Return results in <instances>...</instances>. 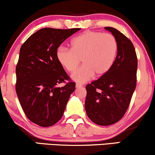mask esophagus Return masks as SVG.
I'll return each instance as SVG.
<instances>
[{"label":"esophagus","mask_w":155,"mask_h":155,"mask_svg":"<svg viewBox=\"0 0 155 155\" xmlns=\"http://www.w3.org/2000/svg\"><path fill=\"white\" fill-rule=\"evenodd\" d=\"M82 86V84H79V83H77V84H76V85H75L76 88H79V87H81Z\"/></svg>","instance_id":"esophagus-1"}]
</instances>
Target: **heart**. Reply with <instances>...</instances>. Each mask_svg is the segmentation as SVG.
Instances as JSON below:
<instances>
[{
  "instance_id": "obj_1",
  "label": "heart",
  "mask_w": 155,
  "mask_h": 155,
  "mask_svg": "<svg viewBox=\"0 0 155 155\" xmlns=\"http://www.w3.org/2000/svg\"><path fill=\"white\" fill-rule=\"evenodd\" d=\"M71 49L59 47L56 58L68 72H73L81 60L82 65L71 75L77 82L102 77L109 71L117 53V41L112 35L85 31L71 41Z\"/></svg>"
}]
</instances>
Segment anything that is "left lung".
I'll list each match as a JSON object with an SVG mask.
<instances>
[{"instance_id": "1", "label": "left lung", "mask_w": 155, "mask_h": 155, "mask_svg": "<svg viewBox=\"0 0 155 155\" xmlns=\"http://www.w3.org/2000/svg\"><path fill=\"white\" fill-rule=\"evenodd\" d=\"M117 41V54L104 75L86 86L85 110L90 119L99 126H109L122 118L136 87L137 59L134 46L115 28L104 27Z\"/></svg>"}]
</instances>
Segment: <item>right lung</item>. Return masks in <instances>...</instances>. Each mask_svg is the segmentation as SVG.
<instances>
[{
	"label": "right lung",
	"instance_id": "1",
	"mask_svg": "<svg viewBox=\"0 0 155 155\" xmlns=\"http://www.w3.org/2000/svg\"><path fill=\"white\" fill-rule=\"evenodd\" d=\"M79 30L43 28L21 46L16 67V93L25 115L38 126L56 124L75 90L73 82L57 86L70 78L56 54L61 44Z\"/></svg>",
	"mask_w": 155,
	"mask_h": 155
}]
</instances>
